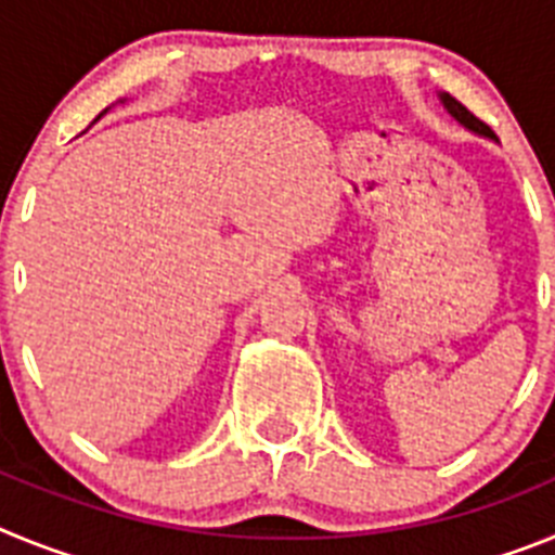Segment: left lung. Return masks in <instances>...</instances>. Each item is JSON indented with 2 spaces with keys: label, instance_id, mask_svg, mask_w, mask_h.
Masks as SVG:
<instances>
[{
  "label": "left lung",
  "instance_id": "8db88e82",
  "mask_svg": "<svg viewBox=\"0 0 555 555\" xmlns=\"http://www.w3.org/2000/svg\"><path fill=\"white\" fill-rule=\"evenodd\" d=\"M442 102H444V107H448V111L453 113L455 119H459L461 125H464V127H469V130L480 132V135H494V132L489 130V125H483V121H480L478 116H475V113H469L467 107L461 105V102L455 100V96H450V94H442Z\"/></svg>",
  "mask_w": 555,
  "mask_h": 555
}]
</instances>
